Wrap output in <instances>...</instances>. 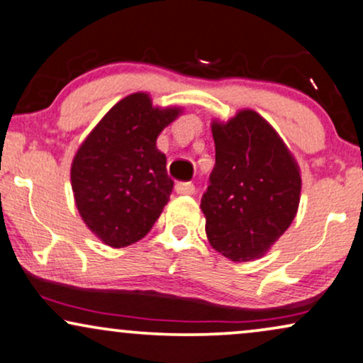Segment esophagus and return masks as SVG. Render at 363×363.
Segmentation results:
<instances>
[{
  "label": "esophagus",
  "instance_id": "obj_1",
  "mask_svg": "<svg viewBox=\"0 0 363 363\" xmlns=\"http://www.w3.org/2000/svg\"><path fill=\"white\" fill-rule=\"evenodd\" d=\"M196 187L191 182H177L176 184V192L177 194H194Z\"/></svg>",
  "mask_w": 363,
  "mask_h": 363
}]
</instances>
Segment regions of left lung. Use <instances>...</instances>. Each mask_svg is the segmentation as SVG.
Returning <instances> with one entry per match:
<instances>
[{"instance_id":"left-lung-1","label":"left lung","mask_w":363,"mask_h":363,"mask_svg":"<svg viewBox=\"0 0 363 363\" xmlns=\"http://www.w3.org/2000/svg\"><path fill=\"white\" fill-rule=\"evenodd\" d=\"M216 164L201 199L206 235L231 261L261 258L290 228L301 177L277 130L255 110L213 122Z\"/></svg>"}]
</instances>
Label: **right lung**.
<instances>
[{
	"mask_svg": "<svg viewBox=\"0 0 363 363\" xmlns=\"http://www.w3.org/2000/svg\"><path fill=\"white\" fill-rule=\"evenodd\" d=\"M181 108L152 107L147 94H132L105 113L72 164V189L86 226L105 245L139 241L171 196L166 155L155 140Z\"/></svg>",
	"mask_w": 363,
	"mask_h": 363,
	"instance_id": "right-lung-1",
	"label": "right lung"
}]
</instances>
